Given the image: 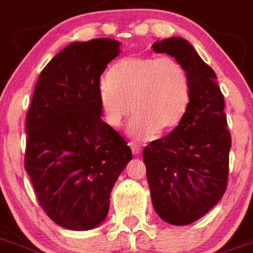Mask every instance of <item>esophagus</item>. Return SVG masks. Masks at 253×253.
Masks as SVG:
<instances>
[{"instance_id": "esophagus-1", "label": "esophagus", "mask_w": 253, "mask_h": 253, "mask_svg": "<svg viewBox=\"0 0 253 253\" xmlns=\"http://www.w3.org/2000/svg\"><path fill=\"white\" fill-rule=\"evenodd\" d=\"M128 145H129V147H131V150H132V152H133V155H140L141 146H140V145H138V143L129 142Z\"/></svg>"}]
</instances>
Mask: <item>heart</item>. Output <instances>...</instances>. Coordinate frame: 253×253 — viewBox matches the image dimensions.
Masks as SVG:
<instances>
[{
	"label": "heart",
	"instance_id": "b5f03b06",
	"mask_svg": "<svg viewBox=\"0 0 253 253\" xmlns=\"http://www.w3.org/2000/svg\"><path fill=\"white\" fill-rule=\"evenodd\" d=\"M98 95L107 125L121 127L133 110L128 132L146 141L183 121L192 87L188 70L174 56H128L111 68Z\"/></svg>",
	"mask_w": 253,
	"mask_h": 253
}]
</instances>
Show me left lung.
<instances>
[{"label": "left lung", "instance_id": "obj_1", "mask_svg": "<svg viewBox=\"0 0 253 253\" xmlns=\"http://www.w3.org/2000/svg\"><path fill=\"white\" fill-rule=\"evenodd\" d=\"M152 49L176 58L190 78L192 99L183 121L142 154L155 211L170 224L185 226L211 211L227 189L232 141L224 98L214 70L186 40L164 39Z\"/></svg>", "mask_w": 253, "mask_h": 253}]
</instances>
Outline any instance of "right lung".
Wrapping results in <instances>:
<instances>
[{
    "instance_id": "1",
    "label": "right lung",
    "mask_w": 253,
    "mask_h": 253,
    "mask_svg": "<svg viewBox=\"0 0 253 253\" xmlns=\"http://www.w3.org/2000/svg\"><path fill=\"white\" fill-rule=\"evenodd\" d=\"M120 42H72L40 73L26 116L25 170L56 224L88 231L107 217L112 188L132 151L101 118L99 82Z\"/></svg>"
}]
</instances>
